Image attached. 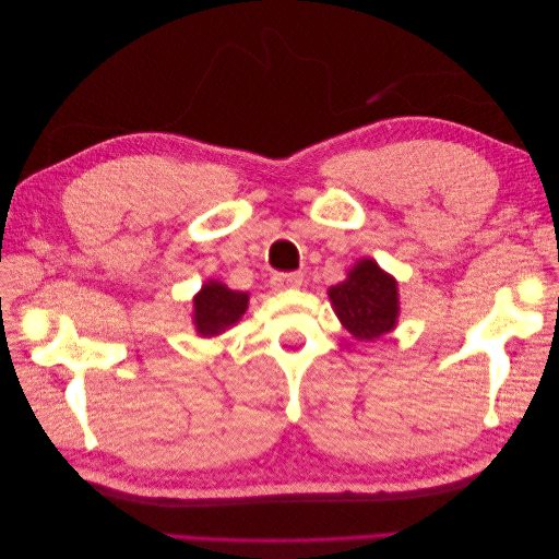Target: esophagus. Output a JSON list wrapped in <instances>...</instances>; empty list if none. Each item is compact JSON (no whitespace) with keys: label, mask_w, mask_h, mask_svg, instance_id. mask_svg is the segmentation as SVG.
<instances>
[{"label":"esophagus","mask_w":559,"mask_h":559,"mask_svg":"<svg viewBox=\"0 0 559 559\" xmlns=\"http://www.w3.org/2000/svg\"><path fill=\"white\" fill-rule=\"evenodd\" d=\"M270 284L275 286V289H298L302 284V275L300 273H275L270 277Z\"/></svg>","instance_id":"1"}]
</instances>
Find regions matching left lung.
Listing matches in <instances>:
<instances>
[{"label":"left lung","instance_id":"8db88e82","mask_svg":"<svg viewBox=\"0 0 559 559\" xmlns=\"http://www.w3.org/2000/svg\"><path fill=\"white\" fill-rule=\"evenodd\" d=\"M335 314L359 341H376L396 326V282L376 261H359L345 282L329 289Z\"/></svg>","mask_w":559,"mask_h":559}]
</instances>
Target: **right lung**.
Instances as JSON below:
<instances>
[{"mask_svg": "<svg viewBox=\"0 0 559 559\" xmlns=\"http://www.w3.org/2000/svg\"><path fill=\"white\" fill-rule=\"evenodd\" d=\"M249 296L242 292H230L228 286L210 282L193 300V319L200 335H218L233 326L245 310Z\"/></svg>", "mask_w": 559, "mask_h": 559, "instance_id": "right-lung-1", "label": "right lung"}]
</instances>
